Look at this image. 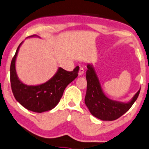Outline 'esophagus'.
<instances>
[{
  "label": "esophagus",
  "instance_id": "34e87169",
  "mask_svg": "<svg viewBox=\"0 0 149 149\" xmlns=\"http://www.w3.org/2000/svg\"><path fill=\"white\" fill-rule=\"evenodd\" d=\"M84 73V69L83 67L79 68V75H82Z\"/></svg>",
  "mask_w": 149,
  "mask_h": 149
}]
</instances>
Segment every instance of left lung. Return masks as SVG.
I'll return each mask as SVG.
<instances>
[{
  "mask_svg": "<svg viewBox=\"0 0 149 149\" xmlns=\"http://www.w3.org/2000/svg\"><path fill=\"white\" fill-rule=\"evenodd\" d=\"M86 77L87 90L85 104L93 116L104 121H113L126 113L139 96L140 90L128 103H121L108 99L103 93L100 81L91 65H87Z\"/></svg>",
  "mask_w": 149,
  "mask_h": 149,
  "instance_id": "8db88e82",
  "label": "left lung"
}]
</instances>
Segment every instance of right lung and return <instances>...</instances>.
I'll list each match as a JSON object with an SVG mask.
<instances>
[{"mask_svg":"<svg viewBox=\"0 0 149 149\" xmlns=\"http://www.w3.org/2000/svg\"><path fill=\"white\" fill-rule=\"evenodd\" d=\"M21 43L18 45L10 65V82L14 96L29 111L35 113L50 111L59 102L66 86L77 77L79 67L77 66L71 72L59 68L54 76L45 83L38 86L25 85L18 79L15 68L16 56Z\"/></svg>","mask_w":149,"mask_h":149,"instance_id":"obj_1","label":"right lung"}]
</instances>
